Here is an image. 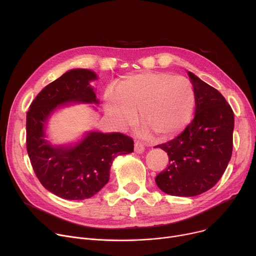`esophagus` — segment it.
<instances>
[{
    "instance_id": "esophagus-1",
    "label": "esophagus",
    "mask_w": 256,
    "mask_h": 256,
    "mask_svg": "<svg viewBox=\"0 0 256 256\" xmlns=\"http://www.w3.org/2000/svg\"><path fill=\"white\" fill-rule=\"evenodd\" d=\"M145 150L144 145L141 143V142H135V146H134V150H135V152L137 154H142Z\"/></svg>"
}]
</instances>
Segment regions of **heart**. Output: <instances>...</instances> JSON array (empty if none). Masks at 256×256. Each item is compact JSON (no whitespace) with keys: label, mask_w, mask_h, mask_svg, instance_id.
Listing matches in <instances>:
<instances>
[{"label":"heart","mask_w":256,"mask_h":256,"mask_svg":"<svg viewBox=\"0 0 256 256\" xmlns=\"http://www.w3.org/2000/svg\"><path fill=\"white\" fill-rule=\"evenodd\" d=\"M195 92L189 80L169 72H146L126 76L116 92L106 93V110L120 128L135 124L139 111L143 135L163 141L189 124Z\"/></svg>","instance_id":"1"}]
</instances>
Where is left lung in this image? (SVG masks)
I'll return each mask as SVG.
<instances>
[{"label":"left lung","instance_id":"left-lung-1","mask_svg":"<svg viewBox=\"0 0 256 256\" xmlns=\"http://www.w3.org/2000/svg\"><path fill=\"white\" fill-rule=\"evenodd\" d=\"M189 76L195 92V117L171 141L160 144L169 165L156 182L173 196L192 197L216 184L232 154L234 111L222 94L194 74Z\"/></svg>","mask_w":256,"mask_h":256}]
</instances>
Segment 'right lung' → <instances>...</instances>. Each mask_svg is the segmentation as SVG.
I'll use <instances>...</instances> for the list:
<instances>
[{"label":"right lung","instance_id":"right-lung-1","mask_svg":"<svg viewBox=\"0 0 256 256\" xmlns=\"http://www.w3.org/2000/svg\"><path fill=\"white\" fill-rule=\"evenodd\" d=\"M96 74L72 70L46 85L26 113V152L37 178L46 190L61 198L82 200L96 194L108 182L117 156L134 152V140L121 132H89L74 147H54L44 140L50 114L70 102H96L89 82Z\"/></svg>","mask_w":256,"mask_h":256}]
</instances>
